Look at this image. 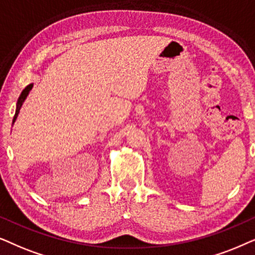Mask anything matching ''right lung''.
Returning <instances> with one entry per match:
<instances>
[{"label":"right lung","mask_w":255,"mask_h":255,"mask_svg":"<svg viewBox=\"0 0 255 255\" xmlns=\"http://www.w3.org/2000/svg\"><path fill=\"white\" fill-rule=\"evenodd\" d=\"M31 88H32V84H30V85H28V86H26V87L24 88V90L22 91L21 96H19V98H18V101H17L16 113H15V115H13V120H12V124H13V122H15V120H16V119H17V115H18V113H19V110H21L22 105H23V103H24L25 98H26V96H28V94H29L30 90H31Z\"/></svg>","instance_id":"right-lung-1"}]
</instances>
